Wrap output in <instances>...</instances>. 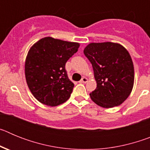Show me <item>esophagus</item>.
<instances>
[{"label":"esophagus","mask_w":150,"mask_h":150,"mask_svg":"<svg viewBox=\"0 0 150 150\" xmlns=\"http://www.w3.org/2000/svg\"><path fill=\"white\" fill-rule=\"evenodd\" d=\"M87 82H88V79L86 77H85V76H83L81 80H80V83H86Z\"/></svg>","instance_id":"1"}]
</instances>
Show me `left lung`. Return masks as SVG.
I'll use <instances>...</instances> for the list:
<instances>
[{"mask_svg": "<svg viewBox=\"0 0 150 150\" xmlns=\"http://www.w3.org/2000/svg\"><path fill=\"white\" fill-rule=\"evenodd\" d=\"M91 63L97 88L90 98L97 105L110 108L122 104L134 86V70L128 50L120 43H91L84 49Z\"/></svg>", "mask_w": 150, "mask_h": 150, "instance_id": "1", "label": "left lung"}]
</instances>
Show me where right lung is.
<instances>
[{
    "mask_svg": "<svg viewBox=\"0 0 150 150\" xmlns=\"http://www.w3.org/2000/svg\"><path fill=\"white\" fill-rule=\"evenodd\" d=\"M79 43L42 38L29 50L25 64L28 86L38 101L55 107L67 100L74 84L69 79L65 64L76 53Z\"/></svg>",
    "mask_w": 150,
    "mask_h": 150,
    "instance_id": "obj_1",
    "label": "right lung"
}]
</instances>
